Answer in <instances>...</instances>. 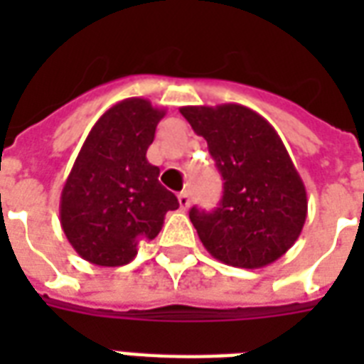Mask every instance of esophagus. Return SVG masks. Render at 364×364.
Instances as JSON below:
<instances>
[{
  "mask_svg": "<svg viewBox=\"0 0 364 364\" xmlns=\"http://www.w3.org/2000/svg\"><path fill=\"white\" fill-rule=\"evenodd\" d=\"M177 200H179V208H181L183 211L188 210V205H191V194H188L187 191H183V193L177 194Z\"/></svg>",
  "mask_w": 364,
  "mask_h": 364,
  "instance_id": "esophagus-1",
  "label": "esophagus"
}]
</instances>
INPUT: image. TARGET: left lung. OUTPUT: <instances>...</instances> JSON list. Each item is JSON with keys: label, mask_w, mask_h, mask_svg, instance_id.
<instances>
[{"label": "left lung", "mask_w": 364, "mask_h": 364, "mask_svg": "<svg viewBox=\"0 0 364 364\" xmlns=\"http://www.w3.org/2000/svg\"><path fill=\"white\" fill-rule=\"evenodd\" d=\"M181 115L208 141L223 177L213 211L193 208L191 223L213 259L238 268L276 262L299 240L306 187L274 126L240 104L187 105Z\"/></svg>", "instance_id": "obj_1"}]
</instances>
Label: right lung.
Here are the masks:
<instances>
[{"label": "right lung", "instance_id": "1", "mask_svg": "<svg viewBox=\"0 0 364 364\" xmlns=\"http://www.w3.org/2000/svg\"><path fill=\"white\" fill-rule=\"evenodd\" d=\"M166 109L126 98L88 132L60 196V225L71 247L96 266L128 264L154 240L176 194L159 181L147 149Z\"/></svg>", "mask_w": 364, "mask_h": 364}]
</instances>
